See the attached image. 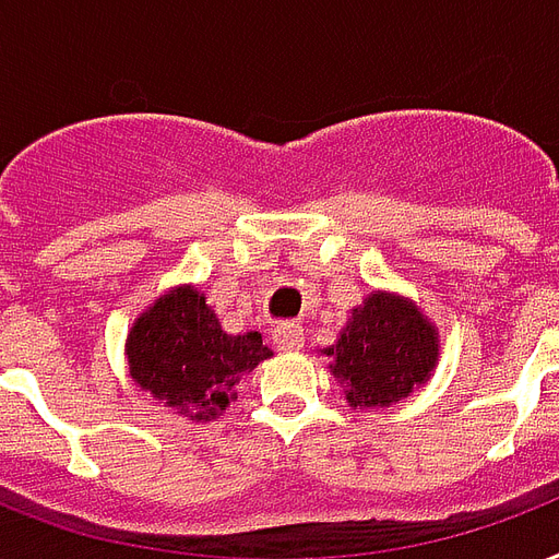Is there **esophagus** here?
I'll return each mask as SVG.
<instances>
[{
    "mask_svg": "<svg viewBox=\"0 0 559 559\" xmlns=\"http://www.w3.org/2000/svg\"><path fill=\"white\" fill-rule=\"evenodd\" d=\"M302 326L300 323H280V326L274 329V344L280 349H285V353H297V349H302Z\"/></svg>",
    "mask_w": 559,
    "mask_h": 559,
    "instance_id": "34e87169",
    "label": "esophagus"
}]
</instances>
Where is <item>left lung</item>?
Segmentation results:
<instances>
[{
	"label": "left lung",
	"instance_id": "left-lung-1",
	"mask_svg": "<svg viewBox=\"0 0 559 559\" xmlns=\"http://www.w3.org/2000/svg\"><path fill=\"white\" fill-rule=\"evenodd\" d=\"M323 353L353 408H388L431 379L440 341L414 302L373 292Z\"/></svg>",
	"mask_w": 559,
	"mask_h": 559
}]
</instances>
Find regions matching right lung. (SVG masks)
<instances>
[{"instance_id": "add662e5", "label": "right lung", "mask_w": 559, "mask_h": 559, "mask_svg": "<svg viewBox=\"0 0 559 559\" xmlns=\"http://www.w3.org/2000/svg\"><path fill=\"white\" fill-rule=\"evenodd\" d=\"M124 353L142 391L192 419L224 414L239 400L241 376L271 358L259 332L227 335L194 285H180L142 311Z\"/></svg>"}]
</instances>
